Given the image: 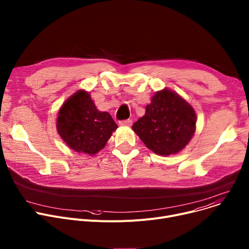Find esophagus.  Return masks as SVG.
Listing matches in <instances>:
<instances>
[{
	"label": "esophagus",
	"instance_id": "34e87169",
	"mask_svg": "<svg viewBox=\"0 0 249 249\" xmlns=\"http://www.w3.org/2000/svg\"><path fill=\"white\" fill-rule=\"evenodd\" d=\"M119 125L120 126H131L132 125V120H130V119L121 120V121H119Z\"/></svg>",
	"mask_w": 249,
	"mask_h": 249
}]
</instances>
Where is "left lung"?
<instances>
[{
    "label": "left lung",
    "mask_w": 249,
    "mask_h": 249,
    "mask_svg": "<svg viewBox=\"0 0 249 249\" xmlns=\"http://www.w3.org/2000/svg\"><path fill=\"white\" fill-rule=\"evenodd\" d=\"M193 108L176 93L164 89L157 92L146 106L145 115L132 126L150 150L158 155L182 150L195 132Z\"/></svg>",
    "instance_id": "8db88e82"
}]
</instances>
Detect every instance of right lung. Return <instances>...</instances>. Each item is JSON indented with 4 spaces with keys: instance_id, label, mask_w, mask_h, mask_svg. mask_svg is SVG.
I'll list each match as a JSON object with an SVG mask.
<instances>
[{
    "instance_id": "obj_1",
    "label": "right lung",
    "mask_w": 249,
    "mask_h": 249,
    "mask_svg": "<svg viewBox=\"0 0 249 249\" xmlns=\"http://www.w3.org/2000/svg\"><path fill=\"white\" fill-rule=\"evenodd\" d=\"M108 112L98 111L89 93L80 90L59 111L57 130L62 139L76 152L98 153L117 129Z\"/></svg>"
}]
</instances>
